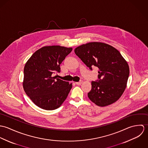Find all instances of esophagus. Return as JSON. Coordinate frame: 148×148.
<instances>
[{"instance_id":"34e87169","label":"esophagus","mask_w":148,"mask_h":148,"mask_svg":"<svg viewBox=\"0 0 148 148\" xmlns=\"http://www.w3.org/2000/svg\"><path fill=\"white\" fill-rule=\"evenodd\" d=\"M83 83V81H80L79 82H76V85H81Z\"/></svg>"}]
</instances>
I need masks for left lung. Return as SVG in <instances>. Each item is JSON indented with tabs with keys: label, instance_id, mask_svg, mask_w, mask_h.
I'll return each instance as SVG.
<instances>
[{
	"label": "left lung",
	"instance_id": "1",
	"mask_svg": "<svg viewBox=\"0 0 148 148\" xmlns=\"http://www.w3.org/2000/svg\"><path fill=\"white\" fill-rule=\"evenodd\" d=\"M75 52L90 70L99 68L98 79L92 82L89 99L100 106L116 101L125 90L129 75L128 64L120 52L106 43L92 42L77 47Z\"/></svg>",
	"mask_w": 148,
	"mask_h": 148
}]
</instances>
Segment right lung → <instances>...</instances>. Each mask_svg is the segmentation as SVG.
<instances>
[{
    "instance_id": "right-lung-1",
    "label": "right lung",
    "mask_w": 148,
    "mask_h": 148,
    "mask_svg": "<svg viewBox=\"0 0 148 148\" xmlns=\"http://www.w3.org/2000/svg\"><path fill=\"white\" fill-rule=\"evenodd\" d=\"M72 51L59 45L43 47L36 51L24 68L23 88L32 102L40 108L52 110L66 99L72 84L53 77L60 72V64Z\"/></svg>"
}]
</instances>
